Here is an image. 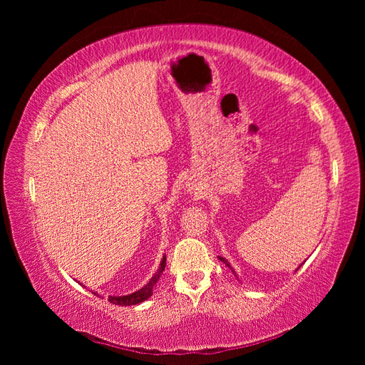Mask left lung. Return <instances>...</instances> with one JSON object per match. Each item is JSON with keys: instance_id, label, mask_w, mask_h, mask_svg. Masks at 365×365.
I'll return each instance as SVG.
<instances>
[{"instance_id": "8db88e82", "label": "left lung", "mask_w": 365, "mask_h": 365, "mask_svg": "<svg viewBox=\"0 0 365 365\" xmlns=\"http://www.w3.org/2000/svg\"><path fill=\"white\" fill-rule=\"evenodd\" d=\"M219 260H220V262H224V263H225V267H228V268H230V269H231V271H233V274H235V275H236V272H235V269H233V268H231V264H230V262H228V260H227V259H224V257H220V256H219Z\"/></svg>"}]
</instances>
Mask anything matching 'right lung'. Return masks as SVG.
I'll return each instance as SVG.
<instances>
[{
	"label": "right lung",
	"instance_id": "add662e5",
	"mask_svg": "<svg viewBox=\"0 0 365 365\" xmlns=\"http://www.w3.org/2000/svg\"><path fill=\"white\" fill-rule=\"evenodd\" d=\"M164 268H165V256H163V260H161V263H160V268L157 269L155 274L152 275V279L149 280L148 284L143 286L141 289L135 291L134 294L121 295V297H113V295H111V297L108 298V302L113 303V304H118V306H132V304H138V303H141V302L148 300V298L153 294V292H152L153 286L157 284V282H158V279L161 277V274H163ZM94 294H96V292H94ZM96 295H97V294H96Z\"/></svg>",
	"mask_w": 365,
	"mask_h": 365
}]
</instances>
